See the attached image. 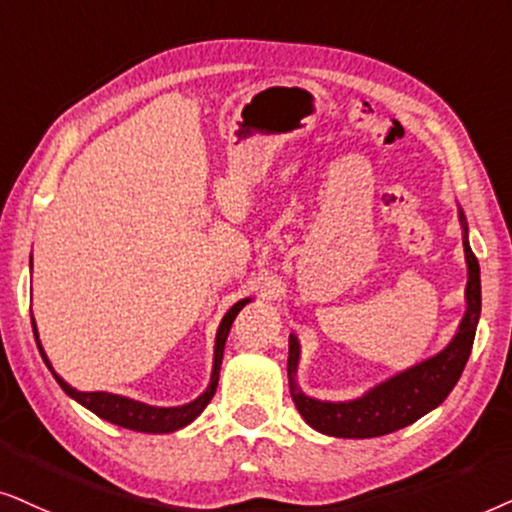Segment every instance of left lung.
<instances>
[{
	"instance_id": "1",
	"label": "left lung",
	"mask_w": 512,
	"mask_h": 512,
	"mask_svg": "<svg viewBox=\"0 0 512 512\" xmlns=\"http://www.w3.org/2000/svg\"><path fill=\"white\" fill-rule=\"evenodd\" d=\"M463 231L466 220L461 215ZM463 250H466L468 262V311L463 316L459 332L452 344L438 356L414 365L398 377L384 381L363 398L351 400V403H320V400L306 398L295 384L297 360H299V342L290 335V356H288V377H290V395L292 403L302 414L306 424L320 433L335 435V438H377L414 424V421L435 410L442 400L452 393L459 381L463 367L468 363L470 349H473L475 327L480 318V264L468 245V236L463 234Z\"/></svg>"
}]
</instances>
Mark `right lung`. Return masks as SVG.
<instances>
[{"label":"right lung","mask_w":512,"mask_h":512,"mask_svg":"<svg viewBox=\"0 0 512 512\" xmlns=\"http://www.w3.org/2000/svg\"><path fill=\"white\" fill-rule=\"evenodd\" d=\"M248 302H250V299H241V302L231 306L227 316L222 318L220 330H217V339H215V367H213V379H210L208 391L203 393L201 398H196L194 403L182 405V407H170V410H161V407H147L142 403H135V400L121 398V395H112V393H81V391H74L70 384H65V381L60 379L56 372H53V367L49 363V358H46V353L42 349H39V351H42L44 363L49 365V370L53 372V377H56L60 388H63V391L70 395V398L77 400V403L84 405L86 410L98 414L100 419L109 421V424L124 426V428H128V431L170 433V431H177V428L187 426L189 421H194L203 410H206V405L210 403V400H213L215 388H217V379H220L224 342H227V335L231 330V323H234L236 313L241 311ZM32 330H34V337H37L34 318H32ZM37 346H39V342H37Z\"/></svg>","instance_id":"add662e5"}]
</instances>
